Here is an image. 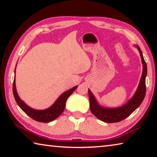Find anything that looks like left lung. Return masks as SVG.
<instances>
[{
	"mask_svg": "<svg viewBox=\"0 0 157 157\" xmlns=\"http://www.w3.org/2000/svg\"><path fill=\"white\" fill-rule=\"evenodd\" d=\"M139 51L141 62L143 63V72L140 78L139 84L136 92L132 98L127 101L125 104L119 107L107 108L101 106L92 94L91 90L89 89V97L90 102V109L92 113L99 120L105 123H118L124 120L130 114L132 113L141 104L145 95V78L147 75V64L145 62L141 50L138 45H134Z\"/></svg>",
	"mask_w": 157,
	"mask_h": 157,
	"instance_id": "obj_1",
	"label": "left lung"
}]
</instances>
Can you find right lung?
Instances as JSON below:
<instances>
[{
  "label": "right lung",
  "instance_id": "1",
  "mask_svg": "<svg viewBox=\"0 0 157 157\" xmlns=\"http://www.w3.org/2000/svg\"><path fill=\"white\" fill-rule=\"evenodd\" d=\"M16 73V68L14 71V74ZM16 79L14 78V82H13V94L15 98L16 102L17 105L19 106L20 108L24 112L27 114L34 121L41 122V123H49L54 121L58 118L64 110L66 107V102L68 97L72 94V93L78 88V86H75L73 87L72 89L68 90L64 93L59 95V97L57 98L56 101L54 102V104L50 106V107L43 110L34 109L29 107L28 105H26L23 101L18 96V93L16 88Z\"/></svg>",
  "mask_w": 157,
  "mask_h": 157
}]
</instances>
